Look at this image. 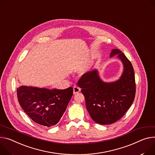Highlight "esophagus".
I'll list each match as a JSON object with an SVG mask.
<instances>
[{"label":"esophagus","instance_id":"obj_1","mask_svg":"<svg viewBox=\"0 0 155 155\" xmlns=\"http://www.w3.org/2000/svg\"><path fill=\"white\" fill-rule=\"evenodd\" d=\"M80 91V88L78 87H77V86L74 87V94H77Z\"/></svg>","mask_w":155,"mask_h":155}]
</instances>
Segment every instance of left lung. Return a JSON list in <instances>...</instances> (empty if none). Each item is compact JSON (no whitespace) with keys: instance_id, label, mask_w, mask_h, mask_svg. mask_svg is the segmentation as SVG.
Returning a JSON list of instances; mask_svg holds the SVG:
<instances>
[{"instance_id":"1","label":"left lung","mask_w":155,"mask_h":155,"mask_svg":"<svg viewBox=\"0 0 155 155\" xmlns=\"http://www.w3.org/2000/svg\"><path fill=\"white\" fill-rule=\"evenodd\" d=\"M118 54L124 70L120 78L112 83H104L97 70L84 74L77 82L85 97L86 107L96 123L107 125L114 123L126 113L132 104L136 91L134 68L124 54L112 49L110 57Z\"/></svg>"}]
</instances>
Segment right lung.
<instances>
[{
	"label": "right lung",
	"mask_w": 155,
	"mask_h": 155,
	"mask_svg": "<svg viewBox=\"0 0 155 155\" xmlns=\"http://www.w3.org/2000/svg\"><path fill=\"white\" fill-rule=\"evenodd\" d=\"M19 104L35 122L46 127L57 124L73 95V88L65 90L21 86L17 90Z\"/></svg>",
	"instance_id": "right-lung-1"
}]
</instances>
